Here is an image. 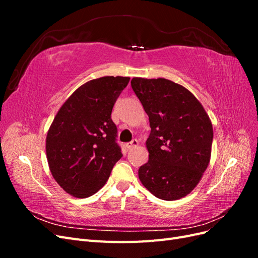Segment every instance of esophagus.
Returning a JSON list of instances; mask_svg holds the SVG:
<instances>
[{"label":"esophagus","instance_id":"34e87169","mask_svg":"<svg viewBox=\"0 0 258 258\" xmlns=\"http://www.w3.org/2000/svg\"><path fill=\"white\" fill-rule=\"evenodd\" d=\"M138 145H139L138 140H132L131 142H129V143L126 144V147L128 148V150H131V148H135V147H137Z\"/></svg>","mask_w":258,"mask_h":258}]
</instances>
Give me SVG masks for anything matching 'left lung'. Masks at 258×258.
I'll list each match as a JSON object with an SVG mask.
<instances>
[{
	"label": "left lung",
	"mask_w": 258,
	"mask_h": 258,
	"mask_svg": "<svg viewBox=\"0 0 258 258\" xmlns=\"http://www.w3.org/2000/svg\"><path fill=\"white\" fill-rule=\"evenodd\" d=\"M131 87L148 115V161L139 178L155 197L172 201L187 196L207 170L213 127L192 93L166 79L134 77Z\"/></svg>",
	"instance_id": "obj_1"
}]
</instances>
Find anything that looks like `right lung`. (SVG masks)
<instances>
[{"label":"right lung","instance_id":"1","mask_svg":"<svg viewBox=\"0 0 258 258\" xmlns=\"http://www.w3.org/2000/svg\"><path fill=\"white\" fill-rule=\"evenodd\" d=\"M129 80L103 76L85 83L54 116L46 156L53 178L73 197L87 198L102 188L122 157L111 114Z\"/></svg>","mask_w":258,"mask_h":258}]
</instances>
